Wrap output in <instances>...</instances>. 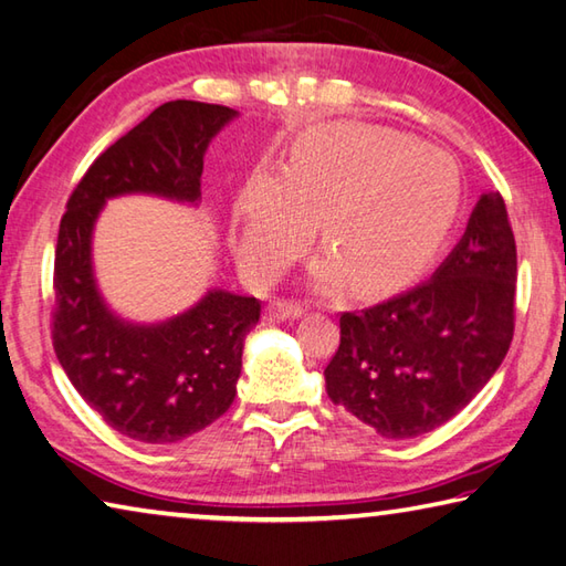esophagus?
<instances>
[{
	"label": "esophagus",
	"instance_id": "34e87169",
	"mask_svg": "<svg viewBox=\"0 0 566 566\" xmlns=\"http://www.w3.org/2000/svg\"><path fill=\"white\" fill-rule=\"evenodd\" d=\"M305 311L303 305L297 303H287V301H275L269 307H265V319H271V323H281V319H295L301 317Z\"/></svg>",
	"mask_w": 566,
	"mask_h": 566
}]
</instances>
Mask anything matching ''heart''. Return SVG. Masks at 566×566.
<instances>
[{"label":"heart","instance_id":"b5f03b06","mask_svg":"<svg viewBox=\"0 0 566 566\" xmlns=\"http://www.w3.org/2000/svg\"><path fill=\"white\" fill-rule=\"evenodd\" d=\"M461 172L449 153L389 127L343 123L305 133L283 167L259 165L231 207L229 243L253 283H271L311 247L315 291L355 279L361 293L413 281L449 239Z\"/></svg>","mask_w":566,"mask_h":566}]
</instances>
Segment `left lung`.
<instances>
[{
    "instance_id": "8db88e82",
    "label": "left lung",
    "mask_w": 566,
    "mask_h": 566,
    "mask_svg": "<svg viewBox=\"0 0 566 566\" xmlns=\"http://www.w3.org/2000/svg\"><path fill=\"white\" fill-rule=\"evenodd\" d=\"M517 251L497 191L431 281L339 317L327 397L384 439L429 433L461 411L505 359L515 329Z\"/></svg>"
}]
</instances>
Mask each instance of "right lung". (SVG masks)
I'll return each mask as SVG.
<instances>
[{
    "label": "right lung",
    "mask_w": 566,
    "mask_h": 566,
    "mask_svg": "<svg viewBox=\"0 0 566 566\" xmlns=\"http://www.w3.org/2000/svg\"><path fill=\"white\" fill-rule=\"evenodd\" d=\"M239 111L169 101L111 145L83 175L61 219L53 263V349L91 409L117 433L177 443L231 407L243 339L261 303L211 287L185 313L133 323L111 311L93 271V231L105 201L163 197L199 207L209 143Z\"/></svg>",
    "instance_id": "right-lung-1"
}]
</instances>
